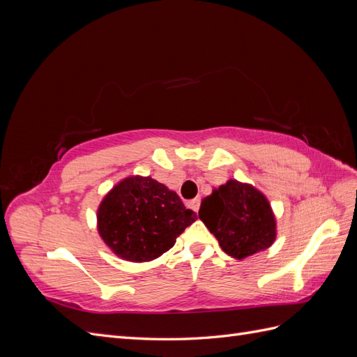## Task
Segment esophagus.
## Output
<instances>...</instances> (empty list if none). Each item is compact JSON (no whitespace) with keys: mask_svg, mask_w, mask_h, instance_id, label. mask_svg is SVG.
<instances>
[{"mask_svg":"<svg viewBox=\"0 0 357 357\" xmlns=\"http://www.w3.org/2000/svg\"><path fill=\"white\" fill-rule=\"evenodd\" d=\"M190 207L195 210V211H198L199 210V207H201V198H195V199H192L190 202Z\"/></svg>","mask_w":357,"mask_h":357,"instance_id":"esophagus-1","label":"esophagus"}]
</instances>
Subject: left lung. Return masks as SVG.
Masks as SVG:
<instances>
[{"label":"left lung","mask_w":357,"mask_h":357,"mask_svg":"<svg viewBox=\"0 0 357 357\" xmlns=\"http://www.w3.org/2000/svg\"><path fill=\"white\" fill-rule=\"evenodd\" d=\"M199 219L218 238L222 250L244 259L275 240V218L264 193L247 183L226 181L204 198Z\"/></svg>","instance_id":"left-lung-1"}]
</instances>
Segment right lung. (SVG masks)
I'll return each mask as SVG.
<instances>
[{
  "label": "right lung",
  "mask_w": 357,
  "mask_h": 357,
  "mask_svg": "<svg viewBox=\"0 0 357 357\" xmlns=\"http://www.w3.org/2000/svg\"><path fill=\"white\" fill-rule=\"evenodd\" d=\"M195 220L197 213L152 177L122 180L98 208L101 238L117 256L131 262H149L164 255Z\"/></svg>",
  "instance_id": "right-lung-1"
}]
</instances>
